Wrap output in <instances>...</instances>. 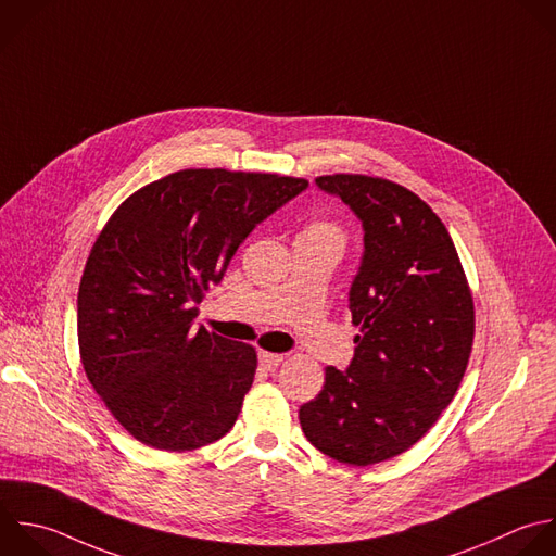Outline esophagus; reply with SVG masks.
Segmentation results:
<instances>
[{
  "instance_id": "1",
  "label": "esophagus",
  "mask_w": 556,
  "mask_h": 556,
  "mask_svg": "<svg viewBox=\"0 0 556 556\" xmlns=\"http://www.w3.org/2000/svg\"><path fill=\"white\" fill-rule=\"evenodd\" d=\"M280 361H282V354L265 352V350H261V352H258V363H261L263 367H267V369H271V367L280 365Z\"/></svg>"
}]
</instances>
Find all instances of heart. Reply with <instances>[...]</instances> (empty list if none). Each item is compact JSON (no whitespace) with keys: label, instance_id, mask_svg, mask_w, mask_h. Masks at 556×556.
Wrapping results in <instances>:
<instances>
[{"label":"heart","instance_id":"1","mask_svg":"<svg viewBox=\"0 0 556 556\" xmlns=\"http://www.w3.org/2000/svg\"><path fill=\"white\" fill-rule=\"evenodd\" d=\"M298 239H306V241H313V243H326V245H334L339 250H343V243H345V237H343V230L332 224V222H326V219H317V222H311Z\"/></svg>","mask_w":556,"mask_h":556}]
</instances>
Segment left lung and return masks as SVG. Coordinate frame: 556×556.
<instances>
[{
    "label": "left lung",
    "instance_id": "obj_1",
    "mask_svg": "<svg viewBox=\"0 0 556 556\" xmlns=\"http://www.w3.org/2000/svg\"><path fill=\"white\" fill-rule=\"evenodd\" d=\"M363 226L348 306L354 356L326 369L319 395L300 406L306 439L348 465L393 458L417 443L452 402L473 341V302L454 243L408 189L367 176H321Z\"/></svg>",
    "mask_w": 556,
    "mask_h": 556
}]
</instances>
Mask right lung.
Returning <instances> with one entry per match:
<instances>
[{"instance_id":"1","label":"right lung","mask_w":556,"mask_h":556,"mask_svg":"<svg viewBox=\"0 0 556 556\" xmlns=\"http://www.w3.org/2000/svg\"><path fill=\"white\" fill-rule=\"evenodd\" d=\"M302 178L185 169L130 195L98 237L78 291L89 382L141 443L185 452L222 439L256 371L252 345L195 326L248 235Z\"/></svg>"}]
</instances>
